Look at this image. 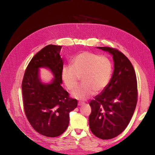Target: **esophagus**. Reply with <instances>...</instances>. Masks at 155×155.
Returning a JSON list of instances; mask_svg holds the SVG:
<instances>
[{
    "label": "esophagus",
    "instance_id": "esophagus-1",
    "mask_svg": "<svg viewBox=\"0 0 155 155\" xmlns=\"http://www.w3.org/2000/svg\"><path fill=\"white\" fill-rule=\"evenodd\" d=\"M78 105H80V106H82V105H84L85 104L84 102H78Z\"/></svg>",
    "mask_w": 155,
    "mask_h": 155
}]
</instances>
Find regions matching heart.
Wrapping results in <instances>:
<instances>
[{
    "label": "heart",
    "mask_w": 155,
    "mask_h": 155,
    "mask_svg": "<svg viewBox=\"0 0 155 155\" xmlns=\"http://www.w3.org/2000/svg\"><path fill=\"white\" fill-rule=\"evenodd\" d=\"M112 73V64L106 56L89 51L78 54L71 65H64L61 76L66 87L72 91L77 86L80 77L82 84L71 92L78 100H86L104 91L109 85Z\"/></svg>",
    "instance_id": "b5f03b06"
}]
</instances>
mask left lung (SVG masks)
I'll list each match as a JSON object with an SVG mask.
<instances>
[{
    "label": "left lung",
    "instance_id": "left-lung-1",
    "mask_svg": "<svg viewBox=\"0 0 155 155\" xmlns=\"http://www.w3.org/2000/svg\"><path fill=\"white\" fill-rule=\"evenodd\" d=\"M112 55L114 70L107 87L90 102L89 126L102 140L119 135L126 128L137 101L136 75L133 64L122 52L110 47H97Z\"/></svg>",
    "mask_w": 155,
    "mask_h": 155
}]
</instances>
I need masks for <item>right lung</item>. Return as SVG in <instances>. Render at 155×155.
I'll return each instance as SVG.
<instances>
[{"instance_id":"obj_1","label":"right lung","mask_w":155,"mask_h":155,"mask_svg":"<svg viewBox=\"0 0 155 155\" xmlns=\"http://www.w3.org/2000/svg\"><path fill=\"white\" fill-rule=\"evenodd\" d=\"M61 47L50 45L37 53L28 65L21 86L24 109L29 123L36 132L50 137L66 131L69 113L78 104L61 85ZM42 67L50 69L54 75L50 84H43L39 78L38 68Z\"/></svg>"}]
</instances>
